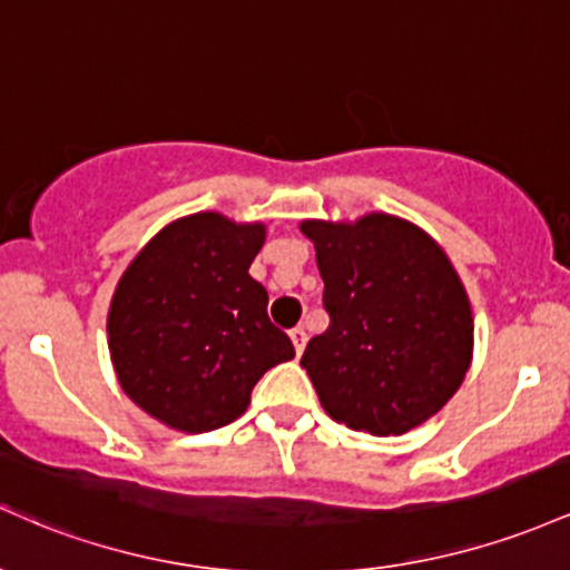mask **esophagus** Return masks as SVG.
<instances>
[{
    "mask_svg": "<svg viewBox=\"0 0 570 570\" xmlns=\"http://www.w3.org/2000/svg\"><path fill=\"white\" fill-rule=\"evenodd\" d=\"M291 342H293V347H296V355H302L306 347V331L302 328V325L291 331Z\"/></svg>",
    "mask_w": 570,
    "mask_h": 570,
    "instance_id": "esophagus-1",
    "label": "esophagus"
}]
</instances>
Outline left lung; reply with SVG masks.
<instances>
[{"label":"left lung","mask_w":570,"mask_h":570,"mask_svg":"<svg viewBox=\"0 0 570 570\" xmlns=\"http://www.w3.org/2000/svg\"><path fill=\"white\" fill-rule=\"evenodd\" d=\"M331 323L302 366L325 412L353 431L401 436L458 393L474 355V317L455 266L423 228L368 213L304 220Z\"/></svg>","instance_id":"1"}]
</instances>
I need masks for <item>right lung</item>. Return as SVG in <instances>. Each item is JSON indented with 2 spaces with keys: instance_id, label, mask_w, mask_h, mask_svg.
Returning a JSON list of instances; mask_svg holds the SVG:
<instances>
[{
  "instance_id": "1",
  "label": "right lung",
  "mask_w": 570,
  "mask_h": 570,
  "mask_svg": "<svg viewBox=\"0 0 570 570\" xmlns=\"http://www.w3.org/2000/svg\"><path fill=\"white\" fill-rule=\"evenodd\" d=\"M264 223L196 213L139 250L112 293L107 344L120 387L158 423L204 433L234 423L255 382L296 355L250 277Z\"/></svg>"
}]
</instances>
